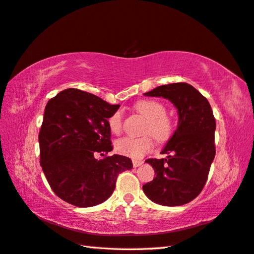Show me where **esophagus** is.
I'll return each instance as SVG.
<instances>
[{
	"label": "esophagus",
	"instance_id": "obj_1",
	"mask_svg": "<svg viewBox=\"0 0 254 254\" xmlns=\"http://www.w3.org/2000/svg\"><path fill=\"white\" fill-rule=\"evenodd\" d=\"M142 164V161H137V160H133L132 161V165L133 167H138Z\"/></svg>",
	"mask_w": 254,
	"mask_h": 254
}]
</instances>
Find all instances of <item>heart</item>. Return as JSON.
Listing matches in <instances>:
<instances>
[{
    "label": "heart",
    "instance_id": "b5f03b06",
    "mask_svg": "<svg viewBox=\"0 0 254 254\" xmlns=\"http://www.w3.org/2000/svg\"><path fill=\"white\" fill-rule=\"evenodd\" d=\"M136 110L148 120V124L143 132L145 136L133 138L124 137L115 142V151L118 154L141 159L154 146L152 135L157 142H165L173 133V123L170 117L166 116V108L162 103L154 100H142L136 104ZM109 127L115 134L122 132L123 129V112L116 111L109 117ZM151 134L150 136H148Z\"/></svg>",
    "mask_w": 254,
    "mask_h": 254
}]
</instances>
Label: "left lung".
I'll list each match as a JSON object with an SVG mask.
<instances>
[{"instance_id":"8db88e82","label":"left lung","mask_w":254,"mask_h":254,"mask_svg":"<svg viewBox=\"0 0 254 254\" xmlns=\"http://www.w3.org/2000/svg\"><path fill=\"white\" fill-rule=\"evenodd\" d=\"M163 97L176 106L178 128L161 153L167 159H148L156 177L142 186L155 203L179 206L195 199L204 188L215 156L216 123L205 97L186 82L168 83L144 93Z\"/></svg>"}]
</instances>
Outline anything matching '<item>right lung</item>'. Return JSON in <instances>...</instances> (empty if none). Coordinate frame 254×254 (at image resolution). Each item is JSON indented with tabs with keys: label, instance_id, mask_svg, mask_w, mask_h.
<instances>
[{
	"label": "right lung",
	"instance_id": "add662e5",
	"mask_svg": "<svg viewBox=\"0 0 254 254\" xmlns=\"http://www.w3.org/2000/svg\"><path fill=\"white\" fill-rule=\"evenodd\" d=\"M111 105L92 93L66 89L49 100L39 132L40 165L53 192L69 204L102 203L115 189L118 175L131 170L127 156L113 155ZM97 153L104 155L97 160Z\"/></svg>",
	"mask_w": 254,
	"mask_h": 254
}]
</instances>
